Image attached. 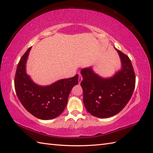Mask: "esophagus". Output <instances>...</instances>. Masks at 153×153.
Instances as JSON below:
<instances>
[{
  "instance_id": "1",
  "label": "esophagus",
  "mask_w": 153,
  "mask_h": 153,
  "mask_svg": "<svg viewBox=\"0 0 153 153\" xmlns=\"http://www.w3.org/2000/svg\"><path fill=\"white\" fill-rule=\"evenodd\" d=\"M82 75H81L80 74H79V77H78V82H79V83L80 84V83L82 82Z\"/></svg>"
}]
</instances>
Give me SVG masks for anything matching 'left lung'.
Wrapping results in <instances>:
<instances>
[{
    "instance_id": "obj_1",
    "label": "left lung",
    "mask_w": 153,
    "mask_h": 153,
    "mask_svg": "<svg viewBox=\"0 0 153 153\" xmlns=\"http://www.w3.org/2000/svg\"><path fill=\"white\" fill-rule=\"evenodd\" d=\"M122 62V69L109 78H102L91 68L81 71L83 104L87 112L100 118L118 114L131 99L135 85L131 62L126 54L115 48Z\"/></svg>"
}]
</instances>
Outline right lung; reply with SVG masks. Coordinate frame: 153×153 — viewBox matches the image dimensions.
Returning <instances> with one entry per match:
<instances>
[{
  "mask_svg": "<svg viewBox=\"0 0 153 153\" xmlns=\"http://www.w3.org/2000/svg\"><path fill=\"white\" fill-rule=\"evenodd\" d=\"M31 48H28L18 64L14 79L16 95L24 108L35 117L45 120L53 119L66 108L71 89L78 83V74L58 80L50 85H38L25 71Z\"/></svg>",
  "mask_w": 153,
  "mask_h": 153,
  "instance_id": "obj_1",
  "label": "right lung"
}]
</instances>
